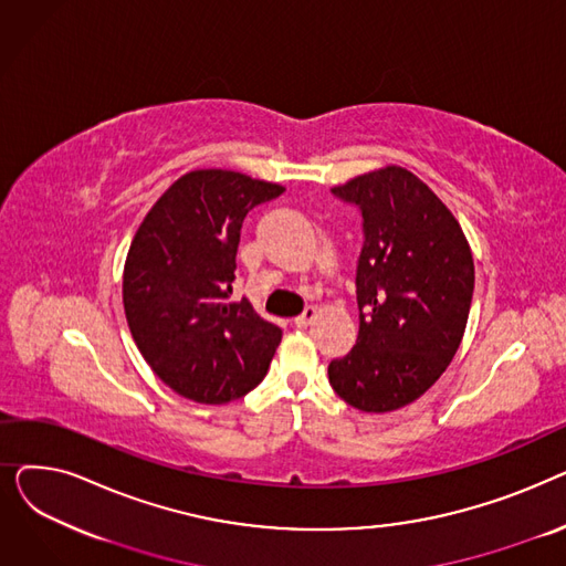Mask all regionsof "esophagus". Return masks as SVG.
Here are the masks:
<instances>
[{"label":"esophagus","instance_id":"obj_1","mask_svg":"<svg viewBox=\"0 0 566 566\" xmlns=\"http://www.w3.org/2000/svg\"><path fill=\"white\" fill-rule=\"evenodd\" d=\"M318 316V312H316V307H307L301 316H295V325H298V328H307V325L314 321Z\"/></svg>","mask_w":566,"mask_h":566}]
</instances>
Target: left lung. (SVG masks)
Segmentation results:
<instances>
[{
    "mask_svg": "<svg viewBox=\"0 0 566 566\" xmlns=\"http://www.w3.org/2000/svg\"><path fill=\"white\" fill-rule=\"evenodd\" d=\"M333 192L363 211L365 245L355 277L358 342L331 363V385L353 408L390 412L420 399L461 346L474 289L470 243L406 167L385 165Z\"/></svg>",
    "mask_w": 566,
    "mask_h": 566,
    "instance_id": "1",
    "label": "left lung"
}]
</instances>
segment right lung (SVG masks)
I'll use <instances>...</instances> for the list:
<instances>
[{
  "mask_svg": "<svg viewBox=\"0 0 566 566\" xmlns=\"http://www.w3.org/2000/svg\"><path fill=\"white\" fill-rule=\"evenodd\" d=\"M282 192L241 171L192 169L137 227L124 265L126 321L176 395L229 403L263 380L282 331L229 293L245 216Z\"/></svg>",
  "mask_w": 566,
  "mask_h": 566,
  "instance_id": "add662e5",
  "label": "right lung"
}]
</instances>
